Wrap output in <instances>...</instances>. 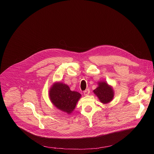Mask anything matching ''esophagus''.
Returning a JSON list of instances; mask_svg holds the SVG:
<instances>
[{
  "label": "esophagus",
  "mask_w": 154,
  "mask_h": 154,
  "mask_svg": "<svg viewBox=\"0 0 154 154\" xmlns=\"http://www.w3.org/2000/svg\"><path fill=\"white\" fill-rule=\"evenodd\" d=\"M89 92H90V90L89 89H87L85 91H84V94L85 95H88L89 94Z\"/></svg>",
  "instance_id": "esophagus-1"
}]
</instances>
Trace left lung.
I'll return each mask as SVG.
<instances>
[{"instance_id": "1", "label": "left lung", "mask_w": 154, "mask_h": 154, "mask_svg": "<svg viewBox=\"0 0 154 154\" xmlns=\"http://www.w3.org/2000/svg\"><path fill=\"white\" fill-rule=\"evenodd\" d=\"M93 92L104 104L110 103L114 96V91L112 86L106 81H99L98 87L93 91Z\"/></svg>"}]
</instances>
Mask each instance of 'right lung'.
I'll return each instance as SVG.
<instances>
[{"mask_svg": "<svg viewBox=\"0 0 154 154\" xmlns=\"http://www.w3.org/2000/svg\"><path fill=\"white\" fill-rule=\"evenodd\" d=\"M48 96L55 107L69 114L75 110L81 94L71 91L69 87L63 82H56L50 88Z\"/></svg>", "mask_w": 154, "mask_h": 154, "instance_id": "right-lung-1", "label": "right lung"}]
</instances>
